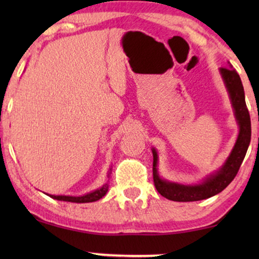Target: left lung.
<instances>
[{
  "instance_id": "obj_1",
  "label": "left lung",
  "mask_w": 259,
  "mask_h": 259,
  "mask_svg": "<svg viewBox=\"0 0 259 259\" xmlns=\"http://www.w3.org/2000/svg\"><path fill=\"white\" fill-rule=\"evenodd\" d=\"M229 92L233 112L239 126V133L231 153L226 159L224 165L213 175L208 176L203 183L197 185H183L161 179L158 173V153L152 148L153 153V180L154 186L162 197L173 201H197L207 199L222 192L230 183L235 179L238 169L245 158L247 147L251 140V120L245 104V94L242 80L236 69L230 67H222L219 69Z\"/></svg>"
}]
</instances>
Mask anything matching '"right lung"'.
Returning <instances> with one entry per match:
<instances>
[{
  "label": "right lung",
  "instance_id": "add662e5",
  "mask_svg": "<svg viewBox=\"0 0 259 259\" xmlns=\"http://www.w3.org/2000/svg\"><path fill=\"white\" fill-rule=\"evenodd\" d=\"M107 191H108V184H105V185L100 187V189H98V190L93 191V192H90V193L84 194V196H80V197L53 196V194H48V196L53 198V199L62 200V201H70V203H92V201H97L99 199H101V198L104 197L106 193H107Z\"/></svg>",
  "mask_w": 259,
  "mask_h": 259
}]
</instances>
